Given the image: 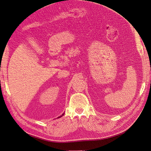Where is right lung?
<instances>
[{"label": "right lung", "mask_w": 151, "mask_h": 151, "mask_svg": "<svg viewBox=\"0 0 151 151\" xmlns=\"http://www.w3.org/2000/svg\"><path fill=\"white\" fill-rule=\"evenodd\" d=\"M64 115V114H62V115ZM62 115H61L60 116H59V117H58V118H60V117H61V116H62Z\"/></svg>", "instance_id": "obj_1"}]
</instances>
